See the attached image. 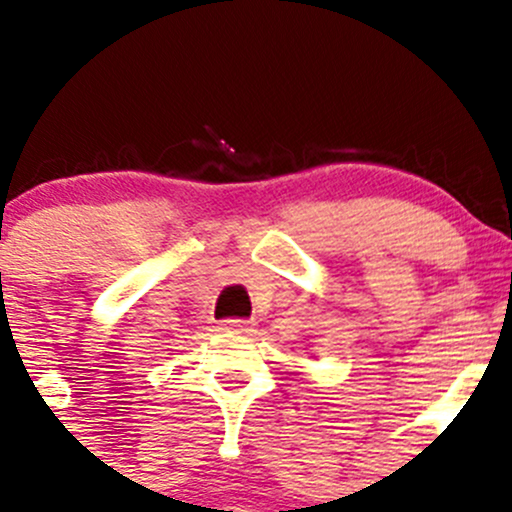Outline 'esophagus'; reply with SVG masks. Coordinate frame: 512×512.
Returning <instances> with one entry per match:
<instances>
[{
    "label": "esophagus",
    "instance_id": "obj_1",
    "mask_svg": "<svg viewBox=\"0 0 512 512\" xmlns=\"http://www.w3.org/2000/svg\"><path fill=\"white\" fill-rule=\"evenodd\" d=\"M221 330H226V333H247V330H252V320H245V318L221 320Z\"/></svg>",
    "mask_w": 512,
    "mask_h": 512
}]
</instances>
